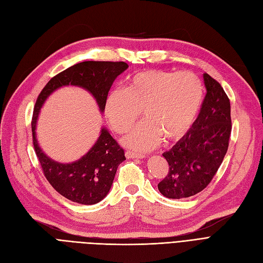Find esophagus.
<instances>
[{"label": "esophagus", "instance_id": "34e87169", "mask_svg": "<svg viewBox=\"0 0 263 263\" xmlns=\"http://www.w3.org/2000/svg\"><path fill=\"white\" fill-rule=\"evenodd\" d=\"M125 157L126 158H140L143 159L145 158V155L141 154V153H135V152H131V151H126L125 152Z\"/></svg>", "mask_w": 263, "mask_h": 263}]
</instances>
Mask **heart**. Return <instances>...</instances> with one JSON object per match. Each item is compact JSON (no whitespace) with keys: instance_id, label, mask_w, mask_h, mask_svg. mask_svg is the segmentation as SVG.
Here are the masks:
<instances>
[{"instance_id":"obj_1","label":"heart","mask_w":263,"mask_h":263,"mask_svg":"<svg viewBox=\"0 0 263 263\" xmlns=\"http://www.w3.org/2000/svg\"><path fill=\"white\" fill-rule=\"evenodd\" d=\"M203 84L191 71H140L122 90L107 95L105 114L112 129L124 133L140 117L145 119L125 135L122 143L135 151H151L161 141L181 138L191 128L203 101Z\"/></svg>"}]
</instances>
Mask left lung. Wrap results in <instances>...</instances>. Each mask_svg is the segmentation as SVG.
Instances as JSON below:
<instances>
[{"instance_id": "obj_1", "label": "left lung", "mask_w": 263, "mask_h": 263, "mask_svg": "<svg viewBox=\"0 0 263 263\" xmlns=\"http://www.w3.org/2000/svg\"><path fill=\"white\" fill-rule=\"evenodd\" d=\"M207 94L200 112L182 139L164 152L167 177L158 183L163 196L181 199L206 189L221 166L232 131L231 105L221 84L203 73Z\"/></svg>"}]
</instances>
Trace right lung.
I'll return each mask as SVG.
<instances>
[{"instance_id":"right-lung-1","label":"right lung","mask_w":263,"mask_h":263,"mask_svg":"<svg viewBox=\"0 0 263 263\" xmlns=\"http://www.w3.org/2000/svg\"><path fill=\"white\" fill-rule=\"evenodd\" d=\"M128 67L124 62L89 61L76 64L53 77L37 96L31 121L36 157L46 180L54 190L71 201L94 205L105 198L111 187L117 168L125 160L124 151L103 128L94 146L82 158L72 163L54 161L39 147L35 138L37 115L48 95L58 87L69 84L89 91L95 97L101 111H104L112 82Z\"/></svg>"}]
</instances>
